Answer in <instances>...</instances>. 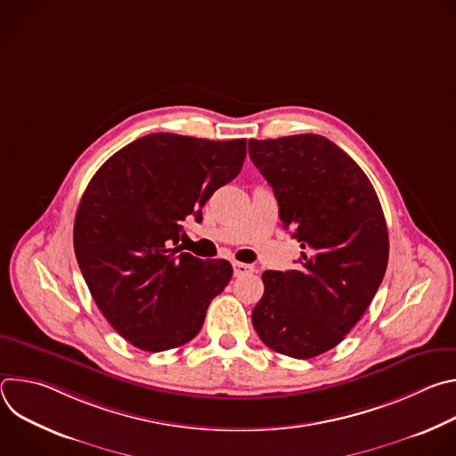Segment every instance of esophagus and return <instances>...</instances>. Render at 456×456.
<instances>
[{"label": "esophagus", "instance_id": "esophagus-1", "mask_svg": "<svg viewBox=\"0 0 456 456\" xmlns=\"http://www.w3.org/2000/svg\"><path fill=\"white\" fill-rule=\"evenodd\" d=\"M232 267H234V276H245V274H252V273H254V267H252V265H247V264L234 262Z\"/></svg>", "mask_w": 456, "mask_h": 456}]
</instances>
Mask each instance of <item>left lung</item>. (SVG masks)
Listing matches in <instances>:
<instances>
[{
    "label": "left lung",
    "mask_w": 456,
    "mask_h": 456,
    "mask_svg": "<svg viewBox=\"0 0 456 456\" xmlns=\"http://www.w3.org/2000/svg\"><path fill=\"white\" fill-rule=\"evenodd\" d=\"M248 155L303 248L294 271L264 273L254 330L274 352L310 359L346 338L384 278L382 208L364 171L327 137L250 139Z\"/></svg>",
    "instance_id": "1"
}]
</instances>
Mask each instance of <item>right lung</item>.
Listing matches in <instances>:
<instances>
[{"mask_svg": "<svg viewBox=\"0 0 456 456\" xmlns=\"http://www.w3.org/2000/svg\"><path fill=\"white\" fill-rule=\"evenodd\" d=\"M247 141L153 134L124 146L90 180L74 224L79 269L102 315L134 346L189 343L232 278L225 259L175 247L185 218L241 171Z\"/></svg>", "mask_w": 456, "mask_h": 456, "instance_id": "1", "label": "right lung"}]
</instances>
